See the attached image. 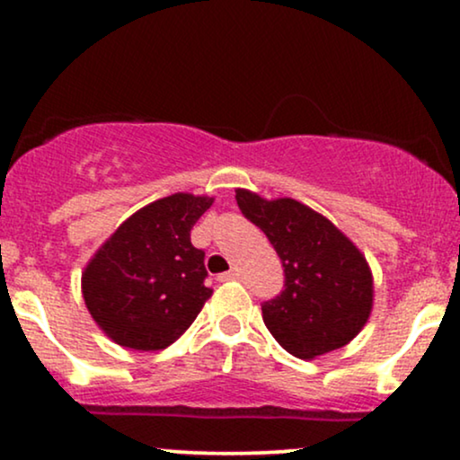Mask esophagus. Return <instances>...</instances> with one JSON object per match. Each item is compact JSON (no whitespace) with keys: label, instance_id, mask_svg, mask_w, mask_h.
Instances as JSON below:
<instances>
[{"label":"esophagus","instance_id":"1","mask_svg":"<svg viewBox=\"0 0 460 460\" xmlns=\"http://www.w3.org/2000/svg\"><path fill=\"white\" fill-rule=\"evenodd\" d=\"M237 279H240V270H229V272L220 274L218 281H237Z\"/></svg>","mask_w":460,"mask_h":460}]
</instances>
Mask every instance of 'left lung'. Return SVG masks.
<instances>
[{
  "label": "left lung",
  "instance_id": "left-lung-1",
  "mask_svg": "<svg viewBox=\"0 0 460 460\" xmlns=\"http://www.w3.org/2000/svg\"><path fill=\"white\" fill-rule=\"evenodd\" d=\"M237 208L281 257L285 289L263 303L268 331L289 355L315 358L350 344L374 307L369 263L326 216L294 199L235 190Z\"/></svg>",
  "mask_w": 460,
  "mask_h": 460
}]
</instances>
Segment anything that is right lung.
Wrapping results in <instances>:
<instances>
[{
	"label": "right lung",
	"instance_id": "1",
	"mask_svg": "<svg viewBox=\"0 0 460 460\" xmlns=\"http://www.w3.org/2000/svg\"><path fill=\"white\" fill-rule=\"evenodd\" d=\"M214 197L175 192L131 214L99 246L82 272V294L110 340L134 350H162L197 320L205 288V252L190 231Z\"/></svg>",
	"mask_w": 460,
	"mask_h": 460
}]
</instances>
